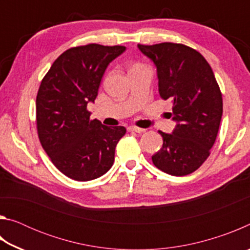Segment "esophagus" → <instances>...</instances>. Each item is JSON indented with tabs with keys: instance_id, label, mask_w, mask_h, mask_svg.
<instances>
[{
	"instance_id": "obj_1",
	"label": "esophagus",
	"mask_w": 250,
	"mask_h": 250,
	"mask_svg": "<svg viewBox=\"0 0 250 250\" xmlns=\"http://www.w3.org/2000/svg\"><path fill=\"white\" fill-rule=\"evenodd\" d=\"M128 131H130V132H138V133H141V132H145V129L142 128H138V126H134V125H131L128 128Z\"/></svg>"
}]
</instances>
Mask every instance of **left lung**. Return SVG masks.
<instances>
[{"mask_svg": "<svg viewBox=\"0 0 250 250\" xmlns=\"http://www.w3.org/2000/svg\"><path fill=\"white\" fill-rule=\"evenodd\" d=\"M138 47L154 62L159 94L172 101L170 117L176 121L172 133L159 131L163 146L152 162L167 174H191L208 158L221 125L223 98L213 70L197 50L183 44Z\"/></svg>", "mask_w": 250, "mask_h": 250, "instance_id": "8db88e82", "label": "left lung"}]
</instances>
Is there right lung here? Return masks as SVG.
I'll return each instance as SVG.
<instances>
[{
	"label": "right lung",
	"instance_id": "1",
	"mask_svg": "<svg viewBox=\"0 0 250 250\" xmlns=\"http://www.w3.org/2000/svg\"><path fill=\"white\" fill-rule=\"evenodd\" d=\"M125 50V46L99 44L69 48L42 80L36 97L37 133L54 166L70 179L95 180L112 167L125 128L90 120L87 104L98 95L108 65Z\"/></svg>",
	"mask_w": 250,
	"mask_h": 250
}]
</instances>
